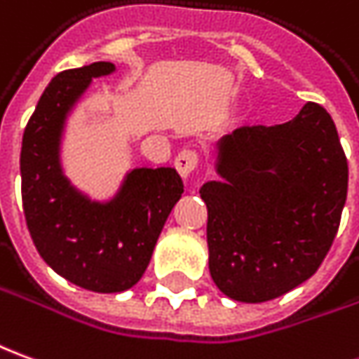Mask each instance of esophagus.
<instances>
[{
	"label": "esophagus",
	"mask_w": 359,
	"mask_h": 359,
	"mask_svg": "<svg viewBox=\"0 0 359 359\" xmlns=\"http://www.w3.org/2000/svg\"><path fill=\"white\" fill-rule=\"evenodd\" d=\"M198 163H200V159H198V154L194 149H182L175 159V167H177V171L182 179H188L198 169Z\"/></svg>",
	"instance_id": "34e87169"
}]
</instances>
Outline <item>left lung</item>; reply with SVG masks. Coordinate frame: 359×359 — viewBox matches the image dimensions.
I'll list each match as a JSON object with an SVG mask.
<instances>
[{
	"mask_svg": "<svg viewBox=\"0 0 359 359\" xmlns=\"http://www.w3.org/2000/svg\"><path fill=\"white\" fill-rule=\"evenodd\" d=\"M208 205L210 274L227 297L276 299L309 280L337 237L348 161L317 102L274 126H241L217 142Z\"/></svg>",
	"mask_w": 359,
	"mask_h": 359,
	"instance_id": "1",
	"label": "left lung"
}]
</instances>
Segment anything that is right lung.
Segmentation results:
<instances>
[{"instance_id":"right-lung-1","label":"right lung","mask_w":359,"mask_h":359,"mask_svg":"<svg viewBox=\"0 0 359 359\" xmlns=\"http://www.w3.org/2000/svg\"><path fill=\"white\" fill-rule=\"evenodd\" d=\"M110 62L57 74L42 93L22 134V210L32 243L56 274L99 293L140 282L155 243L184 184L172 167H137L107 202L85 196L62 169V137L69 112Z\"/></svg>"}]
</instances>
